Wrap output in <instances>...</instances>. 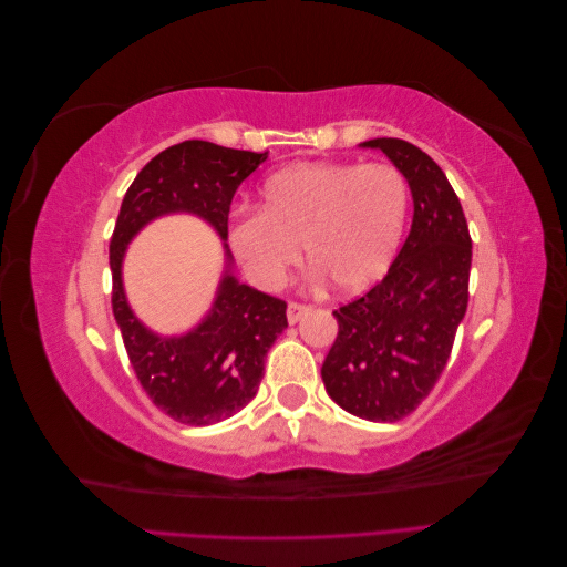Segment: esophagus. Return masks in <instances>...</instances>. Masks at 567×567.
Segmentation results:
<instances>
[{
    "mask_svg": "<svg viewBox=\"0 0 567 567\" xmlns=\"http://www.w3.org/2000/svg\"><path fill=\"white\" fill-rule=\"evenodd\" d=\"M307 312H310V307H307V305L288 302V321H290V323H298Z\"/></svg>",
    "mask_w": 567,
    "mask_h": 567,
    "instance_id": "34e87169",
    "label": "esophagus"
}]
</instances>
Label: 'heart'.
Returning a JSON list of instances; mask_svg holds the SVG:
<instances>
[{
	"label": "heart",
	"instance_id": "b5f03b06",
	"mask_svg": "<svg viewBox=\"0 0 567 567\" xmlns=\"http://www.w3.org/2000/svg\"><path fill=\"white\" fill-rule=\"evenodd\" d=\"M262 210L227 221L236 265L260 288H279L305 255L340 293H362L385 277L400 250L409 182L390 163H298L260 188Z\"/></svg>",
	"mask_w": 567,
	"mask_h": 567
}]
</instances>
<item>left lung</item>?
<instances>
[{
    "mask_svg": "<svg viewBox=\"0 0 567 567\" xmlns=\"http://www.w3.org/2000/svg\"><path fill=\"white\" fill-rule=\"evenodd\" d=\"M402 169L414 219L383 281L333 312L338 336L321 367L329 398L352 416L394 423L437 383L468 307L471 234L440 165L404 140H369Z\"/></svg>",
    "mask_w": 567,
    "mask_h": 567,
    "instance_id": "8db88e82",
    "label": "left lung"
}]
</instances>
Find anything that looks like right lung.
<instances>
[{
    "instance_id": "right-lung-1",
    "label": "right lung",
    "mask_w": 567,
    "mask_h": 567,
    "mask_svg": "<svg viewBox=\"0 0 567 567\" xmlns=\"http://www.w3.org/2000/svg\"><path fill=\"white\" fill-rule=\"evenodd\" d=\"M265 161L267 151L188 140L146 163L120 205L111 238L113 315L142 388L153 404L184 425L219 423L255 398L265 375V357L288 326L286 302L238 281L231 250L221 244L227 265L208 315L182 336H161L127 302L125 252L153 219L179 213L208 221L227 241L236 188Z\"/></svg>"
}]
</instances>
